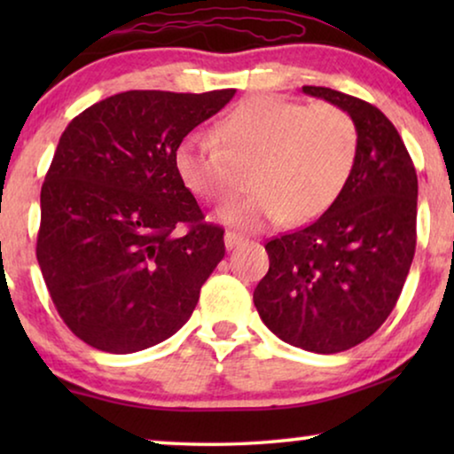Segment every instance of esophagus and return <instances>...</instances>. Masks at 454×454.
I'll return each instance as SVG.
<instances>
[{
  "label": "esophagus",
  "instance_id": "34e87169",
  "mask_svg": "<svg viewBox=\"0 0 454 454\" xmlns=\"http://www.w3.org/2000/svg\"><path fill=\"white\" fill-rule=\"evenodd\" d=\"M244 239H246V238H244V235H241V233L227 231V233H225V246H227V250H231V247L239 246Z\"/></svg>",
  "mask_w": 454,
  "mask_h": 454
}]
</instances>
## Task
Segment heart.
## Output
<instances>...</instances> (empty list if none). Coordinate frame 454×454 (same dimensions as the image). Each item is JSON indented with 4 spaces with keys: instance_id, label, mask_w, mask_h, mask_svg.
I'll list each match as a JSON object with an SVG mask.
<instances>
[{
    "instance_id": "heart-1",
    "label": "heart",
    "mask_w": 454,
    "mask_h": 454,
    "mask_svg": "<svg viewBox=\"0 0 454 454\" xmlns=\"http://www.w3.org/2000/svg\"><path fill=\"white\" fill-rule=\"evenodd\" d=\"M357 146L356 121L337 105L254 95L221 117L215 136H188L176 167L185 188L213 204L231 200L247 173L254 194L219 210L229 225L252 229L275 219L301 225L337 200Z\"/></svg>"
}]
</instances>
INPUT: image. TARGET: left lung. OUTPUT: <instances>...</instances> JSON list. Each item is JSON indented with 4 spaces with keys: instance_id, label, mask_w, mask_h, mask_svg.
Segmentation results:
<instances>
[{
    "instance_id": "8db88e82",
    "label": "left lung",
    "mask_w": 454,
    "mask_h": 454,
    "mask_svg": "<svg viewBox=\"0 0 454 454\" xmlns=\"http://www.w3.org/2000/svg\"><path fill=\"white\" fill-rule=\"evenodd\" d=\"M303 92L351 115L357 159L326 213L264 246L270 266L254 289V306L285 343L339 353L372 337L396 306L418 238V173L374 105L325 86Z\"/></svg>"
}]
</instances>
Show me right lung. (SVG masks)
<instances>
[{"instance_id": "obj_1", "label": "right lung", "mask_w": 454, "mask_h": 454, "mask_svg": "<svg viewBox=\"0 0 454 454\" xmlns=\"http://www.w3.org/2000/svg\"><path fill=\"white\" fill-rule=\"evenodd\" d=\"M235 95L128 90L61 134L41 188L36 260L67 328L107 353L169 339L225 256L177 176L182 140Z\"/></svg>"}]
</instances>
